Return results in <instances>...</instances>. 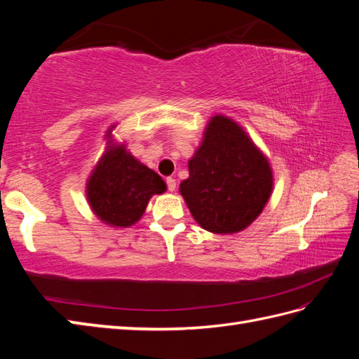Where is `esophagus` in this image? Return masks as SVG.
<instances>
[{
  "mask_svg": "<svg viewBox=\"0 0 359 359\" xmlns=\"http://www.w3.org/2000/svg\"><path fill=\"white\" fill-rule=\"evenodd\" d=\"M175 179L174 177H166V187H168V189H170V191H174L175 189Z\"/></svg>",
  "mask_w": 359,
  "mask_h": 359,
  "instance_id": "34e87169",
  "label": "esophagus"
}]
</instances>
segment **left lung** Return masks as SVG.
Instances as JSON below:
<instances>
[{
	"label": "left lung",
	"instance_id": "8db88e82",
	"mask_svg": "<svg viewBox=\"0 0 359 359\" xmlns=\"http://www.w3.org/2000/svg\"><path fill=\"white\" fill-rule=\"evenodd\" d=\"M180 194L207 231H242L261 215L273 189L269 160L243 129L225 116L211 117L188 162Z\"/></svg>",
	"mask_w": 359,
	"mask_h": 359
}]
</instances>
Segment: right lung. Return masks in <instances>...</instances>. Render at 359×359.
Segmentation results:
<instances>
[{"instance_id": "1", "label": "right lung", "mask_w": 359, "mask_h": 359, "mask_svg": "<svg viewBox=\"0 0 359 359\" xmlns=\"http://www.w3.org/2000/svg\"><path fill=\"white\" fill-rule=\"evenodd\" d=\"M108 139V151L89 175L88 202L104 224L126 228L143 216L151 196L166 191V185L157 172L129 154L125 144L114 143L111 131Z\"/></svg>"}]
</instances>
